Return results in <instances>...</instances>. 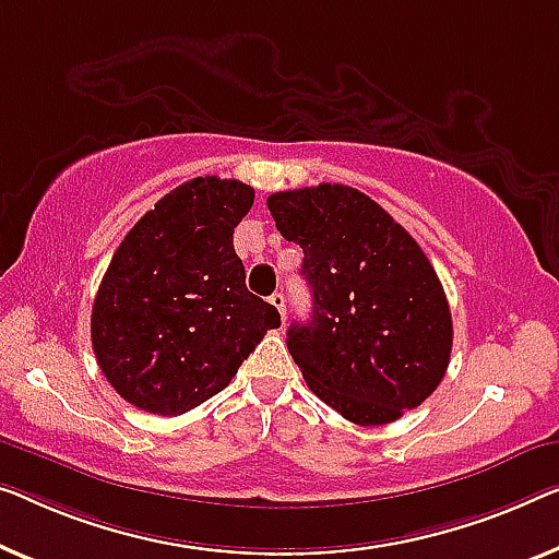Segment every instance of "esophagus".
<instances>
[{
  "instance_id": "obj_1",
  "label": "esophagus",
  "mask_w": 559,
  "mask_h": 559,
  "mask_svg": "<svg viewBox=\"0 0 559 559\" xmlns=\"http://www.w3.org/2000/svg\"><path fill=\"white\" fill-rule=\"evenodd\" d=\"M269 301L278 308V313H281V319L286 321V298H283V294H273Z\"/></svg>"
}]
</instances>
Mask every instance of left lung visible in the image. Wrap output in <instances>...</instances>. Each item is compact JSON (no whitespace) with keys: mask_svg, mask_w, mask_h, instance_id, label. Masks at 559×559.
<instances>
[{"mask_svg":"<svg viewBox=\"0 0 559 559\" xmlns=\"http://www.w3.org/2000/svg\"><path fill=\"white\" fill-rule=\"evenodd\" d=\"M286 240L304 248L313 294L288 352L308 389L359 427L396 421L444 379L452 313L429 258L356 188L321 182L269 198Z\"/></svg>","mask_w":559,"mask_h":559,"instance_id":"8db88e82","label":"left lung"}]
</instances>
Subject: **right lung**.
Returning <instances> with one entry per match:
<instances>
[{
	"label": "right lung",
	"instance_id": "obj_1",
	"mask_svg": "<svg viewBox=\"0 0 559 559\" xmlns=\"http://www.w3.org/2000/svg\"><path fill=\"white\" fill-rule=\"evenodd\" d=\"M253 188L215 175L182 182L155 203L115 251L93 306L99 369L124 402L178 416L230 384L276 306L246 288L233 228Z\"/></svg>",
	"mask_w": 559,
	"mask_h": 559
}]
</instances>
